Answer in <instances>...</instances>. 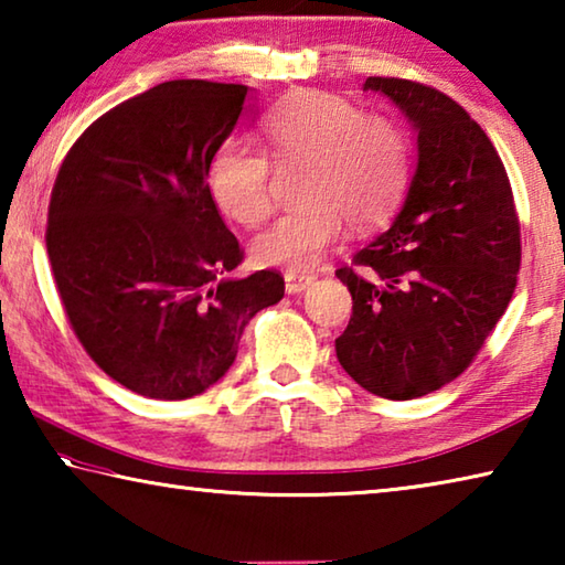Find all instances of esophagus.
Masks as SVG:
<instances>
[{
	"label": "esophagus",
	"mask_w": 565,
	"mask_h": 565,
	"mask_svg": "<svg viewBox=\"0 0 565 565\" xmlns=\"http://www.w3.org/2000/svg\"><path fill=\"white\" fill-rule=\"evenodd\" d=\"M284 279H286V291H289V294H301L303 289H309V286L313 284V279H317V274L289 269V271L284 274Z\"/></svg>",
	"instance_id": "obj_1"
}]
</instances>
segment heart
Listing matches in <instances>:
<instances>
[{
  "mask_svg": "<svg viewBox=\"0 0 565 565\" xmlns=\"http://www.w3.org/2000/svg\"><path fill=\"white\" fill-rule=\"evenodd\" d=\"M262 149L228 141L209 164V191L222 212L244 226L271 212V167L303 164L299 206L254 238V259L301 271L319 264L341 236L343 218L379 224L404 196L411 171L408 134L381 111H359L339 94L303 89L259 121Z\"/></svg>",
  "mask_w": 565,
  "mask_h": 565,
  "instance_id": "heart-1",
  "label": "heart"
}]
</instances>
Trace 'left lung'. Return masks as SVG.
Masks as SVG:
<instances>
[{"label":"left lung","mask_w":565,"mask_h":565,"mask_svg":"<svg viewBox=\"0 0 565 565\" xmlns=\"http://www.w3.org/2000/svg\"><path fill=\"white\" fill-rule=\"evenodd\" d=\"M418 129V169L386 232L337 269L353 313L337 339L347 374L408 401L471 366L519 284L521 222L509 174L478 121L428 84L369 76Z\"/></svg>","instance_id":"8db88e82"}]
</instances>
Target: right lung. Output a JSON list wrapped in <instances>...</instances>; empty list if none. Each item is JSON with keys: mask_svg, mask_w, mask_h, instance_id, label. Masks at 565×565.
Instances as JSON below:
<instances>
[{"mask_svg": "<svg viewBox=\"0 0 565 565\" xmlns=\"http://www.w3.org/2000/svg\"><path fill=\"white\" fill-rule=\"evenodd\" d=\"M244 84L174 79L92 121L60 167L46 254L74 337L117 384L191 398L222 379L284 276L228 279L244 248L209 191V164Z\"/></svg>", "mask_w": 565, "mask_h": 565, "instance_id": "right-lung-1", "label": "right lung"}]
</instances>
